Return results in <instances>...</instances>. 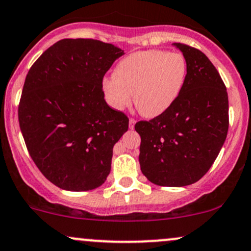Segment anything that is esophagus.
Here are the masks:
<instances>
[{"label":"esophagus","mask_w":251,"mask_h":251,"mask_svg":"<svg viewBox=\"0 0 251 251\" xmlns=\"http://www.w3.org/2000/svg\"><path fill=\"white\" fill-rule=\"evenodd\" d=\"M134 124H136V120L132 119V118H131L130 121H128V126H130L131 130H133V128H134Z\"/></svg>","instance_id":"1"}]
</instances>
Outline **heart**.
<instances>
[{
	"label": "heart",
	"mask_w": 251,
	"mask_h": 251,
	"mask_svg": "<svg viewBox=\"0 0 251 251\" xmlns=\"http://www.w3.org/2000/svg\"><path fill=\"white\" fill-rule=\"evenodd\" d=\"M188 75L183 54L147 50L128 54L115 67L114 76L103 78L107 102L123 111L132 102L145 118H156L174 104Z\"/></svg>",
	"instance_id": "1"
}]
</instances>
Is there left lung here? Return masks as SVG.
Here are the masks:
<instances>
[{
	"label": "left lung",
	"instance_id": "left-lung-1",
	"mask_svg": "<svg viewBox=\"0 0 251 251\" xmlns=\"http://www.w3.org/2000/svg\"><path fill=\"white\" fill-rule=\"evenodd\" d=\"M174 45L188 65L182 92L163 114L134 125L142 139L140 170L163 187L199 181L216 161L228 130L227 92L217 69L200 50Z\"/></svg>",
	"mask_w": 251,
	"mask_h": 251
}]
</instances>
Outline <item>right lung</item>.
I'll return each mask as SVG.
<instances>
[{
    "label": "right lung",
    "mask_w": 251,
    "mask_h": 251,
    "mask_svg": "<svg viewBox=\"0 0 251 251\" xmlns=\"http://www.w3.org/2000/svg\"><path fill=\"white\" fill-rule=\"evenodd\" d=\"M124 54L95 39H62L34 62L25 79L19 124L41 174L65 191L100 187L128 118L104 101L102 79Z\"/></svg>",
    "instance_id": "add662e5"
}]
</instances>
